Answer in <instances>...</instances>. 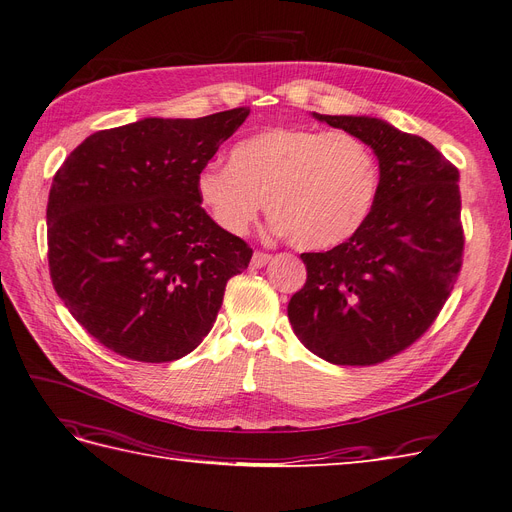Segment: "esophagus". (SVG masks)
<instances>
[{"instance_id":"obj_1","label":"esophagus","mask_w":512,"mask_h":512,"mask_svg":"<svg viewBox=\"0 0 512 512\" xmlns=\"http://www.w3.org/2000/svg\"><path fill=\"white\" fill-rule=\"evenodd\" d=\"M272 261V255L263 253V251H255L253 259H251V268H263V265H268Z\"/></svg>"}]
</instances>
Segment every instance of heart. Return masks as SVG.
<instances>
[{"label":"heart","instance_id":"obj_1","mask_svg":"<svg viewBox=\"0 0 512 512\" xmlns=\"http://www.w3.org/2000/svg\"><path fill=\"white\" fill-rule=\"evenodd\" d=\"M194 190L228 234H247L265 203L274 232L301 249H328L366 221L379 165L353 133L282 125L236 142L230 163H205Z\"/></svg>","mask_w":512,"mask_h":512}]
</instances>
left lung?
I'll list each match as a JSON object with an SVG mask.
<instances>
[{"label":"left lung","mask_w":512,"mask_h":512,"mask_svg":"<svg viewBox=\"0 0 512 512\" xmlns=\"http://www.w3.org/2000/svg\"><path fill=\"white\" fill-rule=\"evenodd\" d=\"M314 119L364 140L381 177L358 232L326 253L301 255L307 280L288 320L330 364H379L412 345L452 293L464 249L460 173L431 142L383 119Z\"/></svg>","instance_id":"1"}]
</instances>
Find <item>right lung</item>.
<instances>
[{
	"mask_svg": "<svg viewBox=\"0 0 512 512\" xmlns=\"http://www.w3.org/2000/svg\"><path fill=\"white\" fill-rule=\"evenodd\" d=\"M249 113L102 129L56 171L52 284L110 351L150 364L184 358L213 328L228 280L249 268L253 249L221 230L194 190L196 171Z\"/></svg>",
	"mask_w": 512,
	"mask_h": 512,
	"instance_id": "add662e5",
	"label": "right lung"
}]
</instances>
